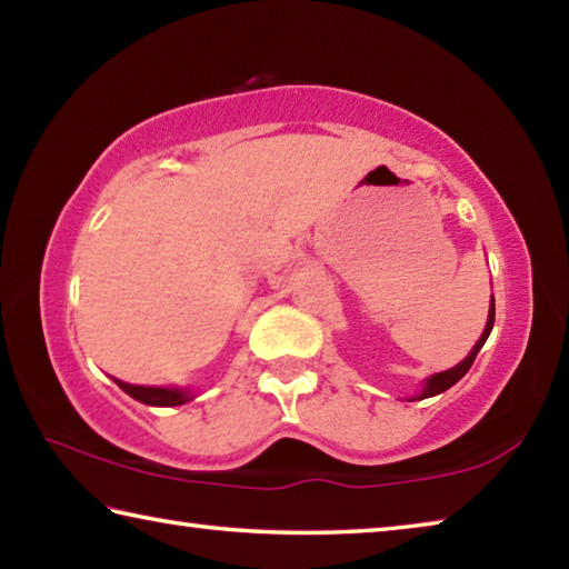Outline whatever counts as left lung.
Masks as SVG:
<instances>
[{
  "instance_id": "left-lung-1",
  "label": "left lung",
  "mask_w": 569,
  "mask_h": 569,
  "mask_svg": "<svg viewBox=\"0 0 569 569\" xmlns=\"http://www.w3.org/2000/svg\"><path fill=\"white\" fill-rule=\"evenodd\" d=\"M492 326H495V298H492V303H489V319H487V326H485V333L479 336V341L475 343V349H471L467 359L459 361V363L455 366V369L439 371V373H435V377H429L427 381H423V389H421V393H419L417 399L437 397V393H441V391H447V389L455 387V383L471 369V363H475L479 349H481V346H485V341L489 339V333H492ZM411 401H413V399H411Z\"/></svg>"
}]
</instances>
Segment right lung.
Returning a JSON list of instances; mask_svg holds the SVG:
<instances>
[{
    "instance_id": "1",
    "label": "right lung",
    "mask_w": 569,
    "mask_h": 569,
    "mask_svg": "<svg viewBox=\"0 0 569 569\" xmlns=\"http://www.w3.org/2000/svg\"><path fill=\"white\" fill-rule=\"evenodd\" d=\"M114 383L124 391L130 393L134 401L148 403V407H180L192 399V393H188L186 389H162V387H134V383H124L114 379Z\"/></svg>"
}]
</instances>
